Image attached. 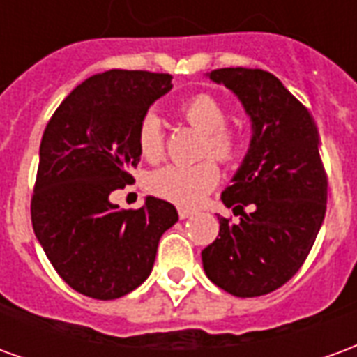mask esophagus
I'll use <instances>...</instances> for the list:
<instances>
[{"label":"esophagus","mask_w":357,"mask_h":357,"mask_svg":"<svg viewBox=\"0 0 357 357\" xmlns=\"http://www.w3.org/2000/svg\"><path fill=\"white\" fill-rule=\"evenodd\" d=\"M178 214L181 220H187V218H191L193 216V210H189V208H178Z\"/></svg>","instance_id":"1"}]
</instances>
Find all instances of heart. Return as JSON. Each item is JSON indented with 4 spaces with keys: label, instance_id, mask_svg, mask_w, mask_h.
<instances>
[{
    "label": "heart",
    "instance_id": "1",
    "mask_svg": "<svg viewBox=\"0 0 357 357\" xmlns=\"http://www.w3.org/2000/svg\"><path fill=\"white\" fill-rule=\"evenodd\" d=\"M181 116L195 130L204 133L202 155H212L220 162H229L239 151V135L227 130V110L212 95L201 93L181 105ZM137 147L149 162L160 160L164 155V132L160 118L147 112L137 126ZM220 179L218 164L212 158H202L195 164H168L149 176L151 193L176 202L181 206H193L204 195L214 189Z\"/></svg>",
    "mask_w": 357,
    "mask_h": 357
}]
</instances>
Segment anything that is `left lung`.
I'll return each instance as SVG.
<instances>
[{"mask_svg": "<svg viewBox=\"0 0 357 357\" xmlns=\"http://www.w3.org/2000/svg\"><path fill=\"white\" fill-rule=\"evenodd\" d=\"M206 76L239 99L252 135L231 185L222 193L239 222L218 216L220 233L202 250V268L233 296H262L298 271L321 229L327 178L319 135L306 107L273 74L237 66Z\"/></svg>", "mask_w": 357, "mask_h": 357, "instance_id": "left-lung-1", "label": "left lung"}]
</instances>
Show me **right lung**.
Returning a JSON list of instances; mask_svg holds the SVG:
<instances>
[{
    "instance_id": "right-lung-1",
    "label": "right lung",
    "mask_w": 357,
    "mask_h": 357,
    "mask_svg": "<svg viewBox=\"0 0 357 357\" xmlns=\"http://www.w3.org/2000/svg\"><path fill=\"white\" fill-rule=\"evenodd\" d=\"M170 89V74H95L59 105L43 132L32 197L36 239L65 283L89 298L137 289L153 271L162 233L178 222L176 206L156 197H145L139 210L110 202L139 162L141 118Z\"/></svg>"
}]
</instances>
